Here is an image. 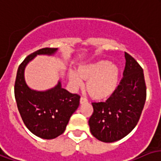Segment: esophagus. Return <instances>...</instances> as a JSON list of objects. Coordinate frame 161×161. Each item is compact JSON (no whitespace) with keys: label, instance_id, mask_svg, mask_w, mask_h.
<instances>
[{"label":"esophagus","instance_id":"obj_1","mask_svg":"<svg viewBox=\"0 0 161 161\" xmlns=\"http://www.w3.org/2000/svg\"><path fill=\"white\" fill-rule=\"evenodd\" d=\"M88 100L86 98H85V97H80V104H83V103H87Z\"/></svg>","mask_w":161,"mask_h":161}]
</instances>
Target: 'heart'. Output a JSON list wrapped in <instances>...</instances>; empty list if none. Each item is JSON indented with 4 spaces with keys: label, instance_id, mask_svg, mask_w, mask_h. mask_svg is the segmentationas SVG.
I'll use <instances>...</instances> for the list:
<instances>
[{
    "label": "heart",
    "instance_id": "obj_1",
    "mask_svg": "<svg viewBox=\"0 0 161 161\" xmlns=\"http://www.w3.org/2000/svg\"><path fill=\"white\" fill-rule=\"evenodd\" d=\"M68 77L75 88L86 82V90L90 96L97 100L108 98L116 91L119 80V69L108 60H98L78 66L77 72L69 71Z\"/></svg>",
    "mask_w": 161,
    "mask_h": 161
}]
</instances>
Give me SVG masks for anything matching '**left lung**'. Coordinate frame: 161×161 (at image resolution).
<instances>
[{
	"label": "left lung",
	"mask_w": 161,
	"mask_h": 161,
	"mask_svg": "<svg viewBox=\"0 0 161 161\" xmlns=\"http://www.w3.org/2000/svg\"><path fill=\"white\" fill-rule=\"evenodd\" d=\"M123 78L106 102L92 103L93 113L88 124L97 139L113 142L125 137L139 120L146 100L143 70L138 63L125 53Z\"/></svg>",
	"instance_id": "left-lung-1"
}]
</instances>
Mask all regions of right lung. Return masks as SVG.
<instances>
[{"label": "right lung", "instance_id": "right-lung-1", "mask_svg": "<svg viewBox=\"0 0 161 161\" xmlns=\"http://www.w3.org/2000/svg\"><path fill=\"white\" fill-rule=\"evenodd\" d=\"M58 48H42L30 54L18 69L14 94L19 113L27 128L43 139H53L64 132L69 120L80 104V96L62 87L61 80L45 91L27 85L25 70L37 55L53 56Z\"/></svg>", "mask_w": 161, "mask_h": 161}]
</instances>
